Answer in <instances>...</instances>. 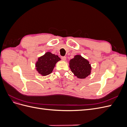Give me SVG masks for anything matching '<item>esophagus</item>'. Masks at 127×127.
<instances>
[{
    "mask_svg": "<svg viewBox=\"0 0 127 127\" xmlns=\"http://www.w3.org/2000/svg\"><path fill=\"white\" fill-rule=\"evenodd\" d=\"M61 59H62L64 61L66 60V57H61Z\"/></svg>",
    "mask_w": 127,
    "mask_h": 127,
    "instance_id": "esophagus-1",
    "label": "esophagus"
}]
</instances>
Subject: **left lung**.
<instances>
[{
    "label": "left lung",
    "instance_id": "left-lung-1",
    "mask_svg": "<svg viewBox=\"0 0 127 127\" xmlns=\"http://www.w3.org/2000/svg\"><path fill=\"white\" fill-rule=\"evenodd\" d=\"M71 72L79 79L86 78L91 74L92 67L90 61L81 55H75L69 61Z\"/></svg>",
    "mask_w": 127,
    "mask_h": 127
}]
</instances>
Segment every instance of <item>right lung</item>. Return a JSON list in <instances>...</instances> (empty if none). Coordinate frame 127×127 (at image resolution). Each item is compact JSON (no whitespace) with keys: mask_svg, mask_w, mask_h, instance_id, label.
I'll return each mask as SVG.
<instances>
[{"mask_svg":"<svg viewBox=\"0 0 127 127\" xmlns=\"http://www.w3.org/2000/svg\"><path fill=\"white\" fill-rule=\"evenodd\" d=\"M61 59L58 56L52 54L51 52H47L44 55L38 58L35 63V69L42 76L50 74L56 64Z\"/></svg>","mask_w":127,"mask_h":127,"instance_id":"1","label":"right lung"}]
</instances>
